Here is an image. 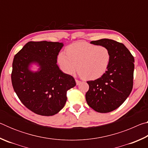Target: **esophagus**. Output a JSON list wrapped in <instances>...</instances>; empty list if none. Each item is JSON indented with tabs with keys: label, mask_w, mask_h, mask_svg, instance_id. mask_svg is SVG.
I'll return each instance as SVG.
<instances>
[{
	"label": "esophagus",
	"mask_w": 148,
	"mask_h": 148,
	"mask_svg": "<svg viewBox=\"0 0 148 148\" xmlns=\"http://www.w3.org/2000/svg\"><path fill=\"white\" fill-rule=\"evenodd\" d=\"M76 85H79L80 83H81V82H80L79 80L76 79Z\"/></svg>",
	"instance_id": "esophagus-1"
}]
</instances>
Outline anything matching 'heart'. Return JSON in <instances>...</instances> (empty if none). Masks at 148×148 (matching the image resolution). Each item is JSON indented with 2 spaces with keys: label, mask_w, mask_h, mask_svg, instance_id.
Wrapping results in <instances>:
<instances>
[{
  "label": "heart",
  "mask_w": 148,
  "mask_h": 148,
  "mask_svg": "<svg viewBox=\"0 0 148 148\" xmlns=\"http://www.w3.org/2000/svg\"><path fill=\"white\" fill-rule=\"evenodd\" d=\"M66 55L61 52L57 62L65 74L72 75L77 71L87 80L99 79L106 74L112 59L110 49L104 46H97L80 41L72 44L65 49Z\"/></svg>",
  "instance_id": "1"
}]
</instances>
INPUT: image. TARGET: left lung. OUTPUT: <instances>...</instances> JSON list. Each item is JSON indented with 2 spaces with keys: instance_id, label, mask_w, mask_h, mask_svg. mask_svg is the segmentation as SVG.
<instances>
[{
  "instance_id": "8db88e82",
  "label": "left lung",
  "mask_w": 148,
  "mask_h": 148,
  "mask_svg": "<svg viewBox=\"0 0 148 148\" xmlns=\"http://www.w3.org/2000/svg\"><path fill=\"white\" fill-rule=\"evenodd\" d=\"M90 43L106 46L111 52L108 70L100 78L87 82L89 88L86 95L91 108L100 113H108L121 106L131 93L134 59L123 44L114 40L104 38Z\"/></svg>"
}]
</instances>
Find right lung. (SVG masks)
I'll return each instance as SVG.
<instances>
[{"label":"right lung","mask_w":148,"mask_h":148,"mask_svg":"<svg viewBox=\"0 0 148 148\" xmlns=\"http://www.w3.org/2000/svg\"><path fill=\"white\" fill-rule=\"evenodd\" d=\"M62 46L59 42L31 41L14 56L11 74L14 91L25 106L38 115L58 113L66 103L67 91L76 86L74 77L57 64ZM32 62L38 63L39 71L28 69Z\"/></svg>","instance_id":"add662e5"}]
</instances>
